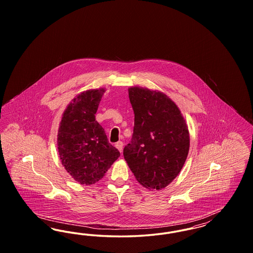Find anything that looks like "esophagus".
<instances>
[{
  "mask_svg": "<svg viewBox=\"0 0 253 253\" xmlns=\"http://www.w3.org/2000/svg\"><path fill=\"white\" fill-rule=\"evenodd\" d=\"M116 147H117V149L121 153V152H122V149H123V143H122L121 141H119V142L116 143Z\"/></svg>",
  "mask_w": 253,
  "mask_h": 253,
  "instance_id": "obj_1",
  "label": "esophagus"
}]
</instances>
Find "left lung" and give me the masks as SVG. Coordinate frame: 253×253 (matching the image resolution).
<instances>
[{
    "mask_svg": "<svg viewBox=\"0 0 253 253\" xmlns=\"http://www.w3.org/2000/svg\"><path fill=\"white\" fill-rule=\"evenodd\" d=\"M128 92L134 126L123 156L139 184L159 191L185 164L190 150L188 125L177 105L163 92L138 86Z\"/></svg>",
    "mask_w": 253,
    "mask_h": 253,
    "instance_id": "8db88e82",
    "label": "left lung"
}]
</instances>
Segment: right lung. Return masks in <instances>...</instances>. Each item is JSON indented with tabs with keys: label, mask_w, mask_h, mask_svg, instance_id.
Returning <instances> with one entry per match:
<instances>
[{
	"label": "right lung",
	"mask_w": 253,
	"mask_h": 253,
	"mask_svg": "<svg viewBox=\"0 0 253 253\" xmlns=\"http://www.w3.org/2000/svg\"><path fill=\"white\" fill-rule=\"evenodd\" d=\"M104 92V88L90 89L77 95L60 122L58 151L61 164L82 185L100 180L121 156L96 121L95 114Z\"/></svg>",
	"instance_id": "1"
}]
</instances>
